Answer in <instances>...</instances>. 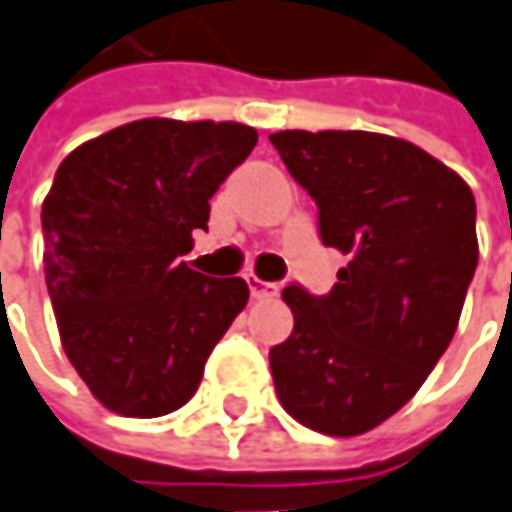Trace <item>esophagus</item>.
Instances as JSON below:
<instances>
[{
    "instance_id": "esophagus-1",
    "label": "esophagus",
    "mask_w": 512,
    "mask_h": 512,
    "mask_svg": "<svg viewBox=\"0 0 512 512\" xmlns=\"http://www.w3.org/2000/svg\"><path fill=\"white\" fill-rule=\"evenodd\" d=\"M246 283H249V294H252L255 300H266V297H274V294H277V286H274V283H266V280H260L255 274H249Z\"/></svg>"
}]
</instances>
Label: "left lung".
I'll return each mask as SVG.
<instances>
[{
	"label": "left lung",
	"instance_id": "obj_1",
	"mask_svg": "<svg viewBox=\"0 0 512 512\" xmlns=\"http://www.w3.org/2000/svg\"><path fill=\"white\" fill-rule=\"evenodd\" d=\"M269 141L348 255L326 297L286 286L289 340L269 351L274 391L300 425L360 436L422 388L459 326L476 263L470 186L394 135L283 130Z\"/></svg>",
	"mask_w": 512,
	"mask_h": 512
}]
</instances>
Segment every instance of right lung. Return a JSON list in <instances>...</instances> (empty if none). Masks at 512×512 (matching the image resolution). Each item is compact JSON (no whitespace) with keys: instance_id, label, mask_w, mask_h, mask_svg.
<instances>
[{"instance_id":"add662e5","label":"right lung","mask_w":512,"mask_h":512,"mask_svg":"<svg viewBox=\"0 0 512 512\" xmlns=\"http://www.w3.org/2000/svg\"><path fill=\"white\" fill-rule=\"evenodd\" d=\"M255 144L238 121L141 118L56 169L42 203L47 291L67 360L113 414L152 419L186 405L246 306L243 277H206L181 255Z\"/></svg>"}]
</instances>
